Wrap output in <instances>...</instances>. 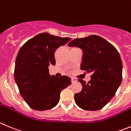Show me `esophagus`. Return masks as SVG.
Here are the masks:
<instances>
[{
	"mask_svg": "<svg viewBox=\"0 0 131 131\" xmlns=\"http://www.w3.org/2000/svg\"><path fill=\"white\" fill-rule=\"evenodd\" d=\"M71 81L72 83H74V82H76L77 80H76V79L74 78H71Z\"/></svg>",
	"mask_w": 131,
	"mask_h": 131,
	"instance_id": "1",
	"label": "esophagus"
}]
</instances>
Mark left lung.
Listing matches in <instances>:
<instances>
[{"label": "left lung", "instance_id": "obj_1", "mask_svg": "<svg viewBox=\"0 0 131 131\" xmlns=\"http://www.w3.org/2000/svg\"><path fill=\"white\" fill-rule=\"evenodd\" d=\"M83 50L81 70L92 72L91 80L82 83V91L74 95L80 108L95 111L103 108L114 97L122 81L123 64L116 48L98 35L76 38L68 43Z\"/></svg>", "mask_w": 131, "mask_h": 131}]
</instances>
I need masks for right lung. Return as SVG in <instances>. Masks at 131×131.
I'll return each mask as SVG.
<instances>
[{"label": "right lung", "instance_id": "right-lung-1", "mask_svg": "<svg viewBox=\"0 0 131 131\" xmlns=\"http://www.w3.org/2000/svg\"><path fill=\"white\" fill-rule=\"evenodd\" d=\"M71 39L43 32L32 38L20 48L16 60L14 78L19 93L31 108L47 110L58 104L61 91L70 85L67 76L56 78L48 67L55 65V52Z\"/></svg>", "mask_w": 131, "mask_h": 131}]
</instances>
